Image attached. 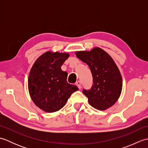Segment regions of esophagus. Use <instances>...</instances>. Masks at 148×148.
<instances>
[{
  "label": "esophagus",
  "instance_id": "34e87169",
  "mask_svg": "<svg viewBox=\"0 0 148 148\" xmlns=\"http://www.w3.org/2000/svg\"><path fill=\"white\" fill-rule=\"evenodd\" d=\"M76 85H77V86L79 88V89H81V82L80 81H77V82L76 83Z\"/></svg>",
  "mask_w": 148,
  "mask_h": 148
}]
</instances>
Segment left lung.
<instances>
[{
	"label": "left lung",
	"instance_id": "8db88e82",
	"mask_svg": "<svg viewBox=\"0 0 148 148\" xmlns=\"http://www.w3.org/2000/svg\"><path fill=\"white\" fill-rule=\"evenodd\" d=\"M75 54L89 66L92 72V88L83 92L90 104L100 111L111 108L118 100L123 86L120 71L114 60L99 47L90 51H76Z\"/></svg>",
	"mask_w": 148,
	"mask_h": 148
}]
</instances>
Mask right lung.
<instances>
[{"label": "right lung", "mask_w": 148, "mask_h": 148, "mask_svg": "<svg viewBox=\"0 0 148 148\" xmlns=\"http://www.w3.org/2000/svg\"><path fill=\"white\" fill-rule=\"evenodd\" d=\"M68 53L46 51L34 62L28 79V88L34 103L42 111L54 112L64 107L71 94L79 90L67 83V72L61 66Z\"/></svg>", "instance_id": "add662e5"}]
</instances>
